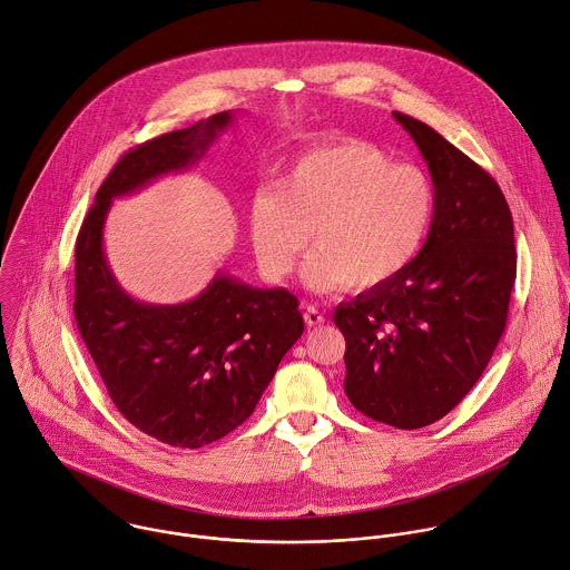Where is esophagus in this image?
Returning <instances> with one entry per match:
<instances>
[{"label":"esophagus","instance_id":"esophagus-1","mask_svg":"<svg viewBox=\"0 0 570 570\" xmlns=\"http://www.w3.org/2000/svg\"><path fill=\"white\" fill-rule=\"evenodd\" d=\"M303 318H305V323L309 325V327H316V325H321V323H325V316L314 307V305H307L305 307V312H303Z\"/></svg>","mask_w":570,"mask_h":570}]
</instances>
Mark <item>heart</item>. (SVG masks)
Segmentation results:
<instances>
[{
    "label": "heart",
    "mask_w": 570,
    "mask_h": 570,
    "mask_svg": "<svg viewBox=\"0 0 570 570\" xmlns=\"http://www.w3.org/2000/svg\"><path fill=\"white\" fill-rule=\"evenodd\" d=\"M436 214L432 178L383 149L343 140L298 158L278 191L258 189L247 232L265 278H287L314 240L303 269L314 292H370L405 272L423 249Z\"/></svg>",
    "instance_id": "obj_1"
}]
</instances>
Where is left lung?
<instances>
[{"instance_id": "8db88e82", "label": "left lung", "mask_w": 570, "mask_h": 570, "mask_svg": "<svg viewBox=\"0 0 570 570\" xmlns=\"http://www.w3.org/2000/svg\"><path fill=\"white\" fill-rule=\"evenodd\" d=\"M436 189L430 236L383 287L341 303L345 394L365 416L416 430L445 416L483 374L508 318L517 276L508 203L476 163L405 114Z\"/></svg>"}]
</instances>
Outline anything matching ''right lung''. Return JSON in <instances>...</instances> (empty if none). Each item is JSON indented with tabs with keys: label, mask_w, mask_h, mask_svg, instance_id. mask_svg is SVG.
I'll return each instance as SVG.
<instances>
[{
	"label": "right lung",
	"mask_w": 570,
	"mask_h": 570,
	"mask_svg": "<svg viewBox=\"0 0 570 570\" xmlns=\"http://www.w3.org/2000/svg\"><path fill=\"white\" fill-rule=\"evenodd\" d=\"M232 120L223 111L127 151L76 243V323L111 401L138 430L180 448L218 441L254 412L303 334L298 301L220 272L187 303L136 301L107 263L105 220L114 198L198 163Z\"/></svg>",
	"instance_id": "right-lung-1"
}]
</instances>
